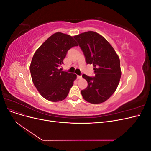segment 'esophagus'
Wrapping results in <instances>:
<instances>
[{
  "mask_svg": "<svg viewBox=\"0 0 151 151\" xmlns=\"http://www.w3.org/2000/svg\"><path fill=\"white\" fill-rule=\"evenodd\" d=\"M77 78H78V79H81L82 78V76H77Z\"/></svg>",
  "mask_w": 151,
  "mask_h": 151,
  "instance_id": "34e87169",
  "label": "esophagus"
}]
</instances>
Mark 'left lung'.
Segmentation results:
<instances>
[{
	"instance_id": "left-lung-1",
	"label": "left lung",
	"mask_w": 151,
	"mask_h": 151,
	"mask_svg": "<svg viewBox=\"0 0 151 151\" xmlns=\"http://www.w3.org/2000/svg\"><path fill=\"white\" fill-rule=\"evenodd\" d=\"M83 51L86 63L94 66V77L83 74L88 87L81 91L86 101L104 102L115 93L121 77L120 58L115 50L101 35L88 31L74 36Z\"/></svg>"
}]
</instances>
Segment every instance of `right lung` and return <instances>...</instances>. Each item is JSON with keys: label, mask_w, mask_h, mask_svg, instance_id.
I'll use <instances>...</instances> for the list:
<instances>
[{"label": "right lung", "mask_w": 151, "mask_h": 151, "mask_svg": "<svg viewBox=\"0 0 151 151\" xmlns=\"http://www.w3.org/2000/svg\"><path fill=\"white\" fill-rule=\"evenodd\" d=\"M78 46L74 37L56 33L36 50L29 67L31 78L40 94L48 101L57 102L67 96L77 76L59 69L68 50Z\"/></svg>", "instance_id": "right-lung-1"}]
</instances>
